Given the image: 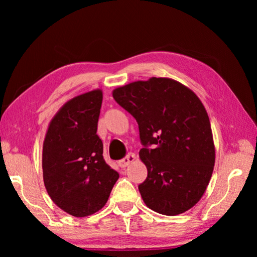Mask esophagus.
<instances>
[{
	"instance_id": "esophagus-1",
	"label": "esophagus",
	"mask_w": 257,
	"mask_h": 257,
	"mask_svg": "<svg viewBox=\"0 0 257 257\" xmlns=\"http://www.w3.org/2000/svg\"><path fill=\"white\" fill-rule=\"evenodd\" d=\"M135 159H136V156H135L134 153H128L127 155L124 156L123 159H121L119 162H118V165L120 168H125L127 167L128 164H130L132 162H134Z\"/></svg>"
}]
</instances>
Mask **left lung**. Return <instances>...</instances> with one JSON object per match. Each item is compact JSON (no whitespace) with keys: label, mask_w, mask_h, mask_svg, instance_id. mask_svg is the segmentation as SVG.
Segmentation results:
<instances>
[{"label":"left lung","mask_w":257,"mask_h":257,"mask_svg":"<svg viewBox=\"0 0 257 257\" xmlns=\"http://www.w3.org/2000/svg\"><path fill=\"white\" fill-rule=\"evenodd\" d=\"M113 98L136 119L147 178L138 186L144 203L164 215L196 204L215 162L211 123L199 98L169 78L135 81L113 90Z\"/></svg>","instance_id":"obj_1"}]
</instances>
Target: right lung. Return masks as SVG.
<instances>
[{"label": "right lung", "mask_w": 257, "mask_h": 257, "mask_svg": "<svg viewBox=\"0 0 257 257\" xmlns=\"http://www.w3.org/2000/svg\"><path fill=\"white\" fill-rule=\"evenodd\" d=\"M99 89L79 95L52 119L43 145V178L56 205L84 217L105 205L119 173L103 159L97 122Z\"/></svg>", "instance_id": "1"}]
</instances>
